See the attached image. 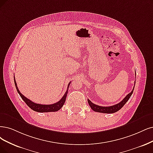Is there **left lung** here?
<instances>
[{
	"instance_id": "8db88e82",
	"label": "left lung",
	"mask_w": 153,
	"mask_h": 153,
	"mask_svg": "<svg viewBox=\"0 0 153 153\" xmlns=\"http://www.w3.org/2000/svg\"><path fill=\"white\" fill-rule=\"evenodd\" d=\"M134 86H135V85H134ZM134 89V87L132 89V91L130 93H128L126 96V97L123 99V100L120 101L119 103L111 106H101L99 105H97L93 103L89 99L88 100V102L90 107H91V108L94 111L100 112V113H104V114H114V113L117 112V111L120 110L124 106V105H125L127 102V101L129 100L130 98H131V95L133 93Z\"/></svg>"
}]
</instances>
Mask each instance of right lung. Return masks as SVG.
<instances>
[{
    "instance_id": "obj_1",
    "label": "right lung",
    "mask_w": 153,
    "mask_h": 153,
    "mask_svg": "<svg viewBox=\"0 0 153 153\" xmlns=\"http://www.w3.org/2000/svg\"><path fill=\"white\" fill-rule=\"evenodd\" d=\"M14 84L16 86V88L17 89V91L19 94L20 97H21V98L26 103V104L30 107L31 109H32L33 110L37 111V112H50V111H57L58 110H59L62 106H63L65 101V99L67 97V94L68 93V89L67 90V91L65 92V93L64 94V95L63 96L60 100H59L58 102H56L55 103L52 104V105H41V104H37L34 103L33 101H31L30 100L27 99L26 97H25L24 95H22L20 91L19 90L17 86V84L16 82V79H15V77H14ZM71 84V82L68 84V89H69V84Z\"/></svg>"
}]
</instances>
